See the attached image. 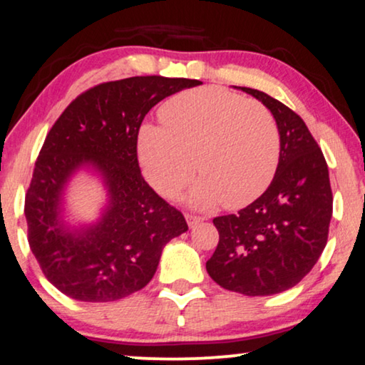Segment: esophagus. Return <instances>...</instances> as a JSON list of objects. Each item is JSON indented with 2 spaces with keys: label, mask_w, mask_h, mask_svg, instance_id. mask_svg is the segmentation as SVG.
<instances>
[{
  "label": "esophagus",
  "mask_w": 365,
  "mask_h": 365,
  "mask_svg": "<svg viewBox=\"0 0 365 365\" xmlns=\"http://www.w3.org/2000/svg\"><path fill=\"white\" fill-rule=\"evenodd\" d=\"M186 219H187V224H189V227H194V226H197L199 222H202V221H204L202 217H199V216H192V214H187Z\"/></svg>",
  "instance_id": "obj_1"
}]
</instances>
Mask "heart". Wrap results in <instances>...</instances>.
<instances>
[{
	"instance_id": "1",
	"label": "heart",
	"mask_w": 365,
	"mask_h": 365,
	"mask_svg": "<svg viewBox=\"0 0 365 365\" xmlns=\"http://www.w3.org/2000/svg\"><path fill=\"white\" fill-rule=\"evenodd\" d=\"M164 124H143L138 154L144 176L171 197L192 178L187 202L241 207L261 196L276 174L281 133L266 106L221 86L187 89L163 104ZM197 161H193V156Z\"/></svg>"
}]
</instances>
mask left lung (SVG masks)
I'll list each match as a JSON object with an SVG mask.
<instances>
[{
  "mask_svg": "<svg viewBox=\"0 0 365 365\" xmlns=\"http://www.w3.org/2000/svg\"><path fill=\"white\" fill-rule=\"evenodd\" d=\"M239 89L272 113L281 154L261 197L237 214L214 217L219 244L206 269L227 291L272 296L301 282L326 247L332 217L329 169L301 116L266 93Z\"/></svg>",
  "mask_w": 365,
  "mask_h": 365,
  "instance_id": "obj_1",
  "label": "left lung"
}]
</instances>
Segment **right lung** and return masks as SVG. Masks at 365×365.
I'll list each match as a JSON object with an SVG mask.
<instances>
[{"label": "right lung", "mask_w": 365, "mask_h": 365, "mask_svg": "<svg viewBox=\"0 0 365 365\" xmlns=\"http://www.w3.org/2000/svg\"><path fill=\"white\" fill-rule=\"evenodd\" d=\"M201 81L134 76L78 96L54 123L24 199L29 247L58 291L83 302H111L141 291L163 249L187 231L186 219L141 176L138 133L149 109ZM79 172L107 192L96 222L74 225L67 187Z\"/></svg>", "instance_id": "obj_1"}]
</instances>
